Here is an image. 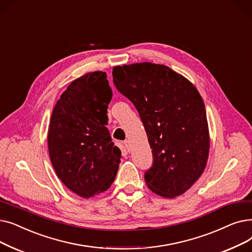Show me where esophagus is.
<instances>
[{
  "label": "esophagus",
  "instance_id": "34e87169",
  "mask_svg": "<svg viewBox=\"0 0 252 252\" xmlns=\"http://www.w3.org/2000/svg\"><path fill=\"white\" fill-rule=\"evenodd\" d=\"M123 146H124L125 151L129 153V152H130V143H129V141H128V140H125V141L123 142Z\"/></svg>",
  "mask_w": 252,
  "mask_h": 252
}]
</instances>
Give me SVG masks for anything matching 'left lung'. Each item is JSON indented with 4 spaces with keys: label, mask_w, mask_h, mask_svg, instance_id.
I'll use <instances>...</instances> for the list:
<instances>
[{
    "label": "left lung",
    "mask_w": 252,
    "mask_h": 252,
    "mask_svg": "<svg viewBox=\"0 0 252 252\" xmlns=\"http://www.w3.org/2000/svg\"><path fill=\"white\" fill-rule=\"evenodd\" d=\"M118 91L134 104L145 126L153 164L145 181L155 194L175 198L204 171L209 153L205 105L196 87L163 64L115 66Z\"/></svg>",
    "instance_id": "1"
}]
</instances>
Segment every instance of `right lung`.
Listing matches in <instances>:
<instances>
[{"label":"right lung","instance_id":"1","mask_svg":"<svg viewBox=\"0 0 252 252\" xmlns=\"http://www.w3.org/2000/svg\"><path fill=\"white\" fill-rule=\"evenodd\" d=\"M112 96L106 74L93 71L71 82L52 112L51 163L64 186L83 198L109 189L121 161V151L105 127Z\"/></svg>","mask_w":252,"mask_h":252}]
</instances>
